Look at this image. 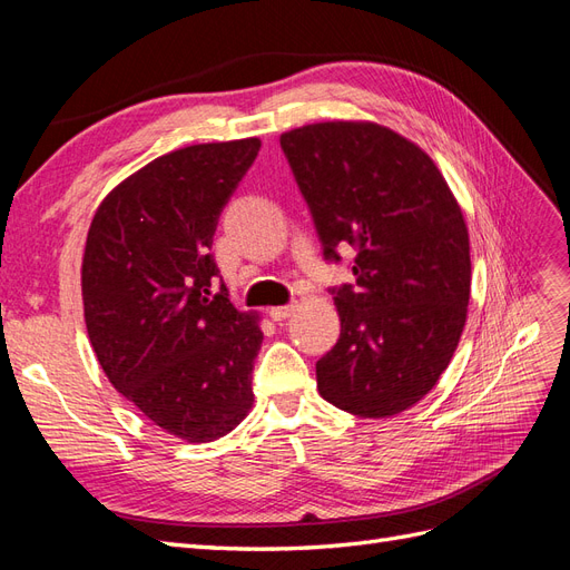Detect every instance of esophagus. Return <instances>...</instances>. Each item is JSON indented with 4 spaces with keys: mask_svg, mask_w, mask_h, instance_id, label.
<instances>
[{
    "mask_svg": "<svg viewBox=\"0 0 570 570\" xmlns=\"http://www.w3.org/2000/svg\"><path fill=\"white\" fill-rule=\"evenodd\" d=\"M292 312H295V304H285V306H273L268 314H271V318H273V321H285V318H287V316H289Z\"/></svg>",
    "mask_w": 570,
    "mask_h": 570,
    "instance_id": "esophagus-1",
    "label": "esophagus"
}]
</instances>
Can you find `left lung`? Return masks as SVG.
Instances as JSON below:
<instances>
[{
    "label": "left lung",
    "mask_w": 570,
    "mask_h": 570,
    "mask_svg": "<svg viewBox=\"0 0 570 570\" xmlns=\"http://www.w3.org/2000/svg\"><path fill=\"white\" fill-rule=\"evenodd\" d=\"M281 147L325 262L356 252V281L331 287L342 331L316 361L318 392L354 416H394L435 387L463 331L471 254L459 204L433 159L383 126H304Z\"/></svg>",
    "instance_id": "obj_1"
}]
</instances>
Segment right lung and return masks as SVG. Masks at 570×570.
I'll list each match as a JSON object with an SVG mask.
<instances>
[{
  "mask_svg": "<svg viewBox=\"0 0 570 570\" xmlns=\"http://www.w3.org/2000/svg\"><path fill=\"white\" fill-rule=\"evenodd\" d=\"M262 142L154 159L101 202L82 256L85 325L109 383L166 433L212 442L247 416L264 333L212 254L218 218Z\"/></svg>",
  "mask_w": 570,
  "mask_h": 570,
  "instance_id": "add662e5",
  "label": "right lung"
}]
</instances>
